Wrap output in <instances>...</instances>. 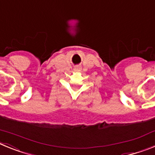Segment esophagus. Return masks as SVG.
<instances>
[{
	"label": "esophagus",
	"mask_w": 155,
	"mask_h": 155,
	"mask_svg": "<svg viewBox=\"0 0 155 155\" xmlns=\"http://www.w3.org/2000/svg\"><path fill=\"white\" fill-rule=\"evenodd\" d=\"M74 70H75V71H80V70H81V68H76Z\"/></svg>",
	"instance_id": "1"
}]
</instances>
